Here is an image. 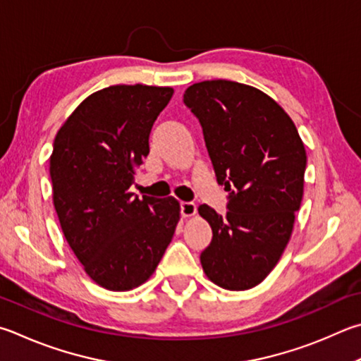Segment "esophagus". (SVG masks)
<instances>
[{"mask_svg":"<svg viewBox=\"0 0 361 361\" xmlns=\"http://www.w3.org/2000/svg\"><path fill=\"white\" fill-rule=\"evenodd\" d=\"M180 209H181V214L185 216V218H189V216L195 214V212H197V207H195L194 202H181Z\"/></svg>","mask_w":361,"mask_h":361,"instance_id":"obj_1","label":"esophagus"}]
</instances>
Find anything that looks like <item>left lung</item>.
<instances>
[{
    "label": "left lung",
    "instance_id": "left-lung-1",
    "mask_svg": "<svg viewBox=\"0 0 361 361\" xmlns=\"http://www.w3.org/2000/svg\"><path fill=\"white\" fill-rule=\"evenodd\" d=\"M197 118L227 213L200 205L213 238L203 271L227 290L264 281L289 243L303 199L306 152L290 116L257 88L231 80L194 83L183 96Z\"/></svg>",
    "mask_w": 361,
    "mask_h": 361
}]
</instances>
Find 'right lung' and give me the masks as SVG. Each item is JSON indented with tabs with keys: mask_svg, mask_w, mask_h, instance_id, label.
Segmentation results:
<instances>
[{
	"mask_svg": "<svg viewBox=\"0 0 361 361\" xmlns=\"http://www.w3.org/2000/svg\"><path fill=\"white\" fill-rule=\"evenodd\" d=\"M169 87L115 85L88 96L54 142L50 178L64 237L88 276L129 290L152 276L175 233L180 203L129 192L149 153Z\"/></svg>",
	"mask_w": 361,
	"mask_h": 361,
	"instance_id": "obj_1",
	"label": "right lung"
}]
</instances>
